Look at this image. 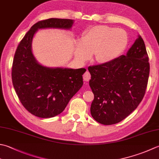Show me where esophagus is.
Masks as SVG:
<instances>
[{"mask_svg": "<svg viewBox=\"0 0 159 159\" xmlns=\"http://www.w3.org/2000/svg\"><path fill=\"white\" fill-rule=\"evenodd\" d=\"M90 79H91V74H90L88 71H85V73L83 74V80L85 81H89Z\"/></svg>", "mask_w": 159, "mask_h": 159, "instance_id": "obj_1", "label": "esophagus"}]
</instances>
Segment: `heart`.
I'll return each instance as SVG.
<instances>
[{"instance_id": "heart-1", "label": "heart", "mask_w": 159, "mask_h": 159, "mask_svg": "<svg viewBox=\"0 0 159 159\" xmlns=\"http://www.w3.org/2000/svg\"><path fill=\"white\" fill-rule=\"evenodd\" d=\"M128 43L124 30L105 25L90 28L76 43L74 55L78 61L85 62L93 54L96 63H106L120 57Z\"/></svg>"}]
</instances>
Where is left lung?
I'll return each mask as SVG.
<instances>
[{
	"label": "left lung",
	"mask_w": 159,
	"mask_h": 159,
	"mask_svg": "<svg viewBox=\"0 0 159 159\" xmlns=\"http://www.w3.org/2000/svg\"><path fill=\"white\" fill-rule=\"evenodd\" d=\"M94 98L90 111L102 125L125 119L138 107L148 85L150 63L145 43L139 35L125 55L88 67Z\"/></svg>",
	"instance_id": "obj_1"
}]
</instances>
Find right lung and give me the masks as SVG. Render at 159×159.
I'll list each match as a JSON object with an SVG mask.
<instances>
[{
	"label": "right lung",
	"mask_w": 159,
	"mask_h": 159,
	"mask_svg": "<svg viewBox=\"0 0 159 159\" xmlns=\"http://www.w3.org/2000/svg\"><path fill=\"white\" fill-rule=\"evenodd\" d=\"M74 20L49 18L30 28L18 45L12 65L14 88L24 107L40 118L60 114L83 85L85 68L49 67L40 64L32 52V40L40 29L70 30Z\"/></svg>",
	"instance_id": "1"
}]
</instances>
